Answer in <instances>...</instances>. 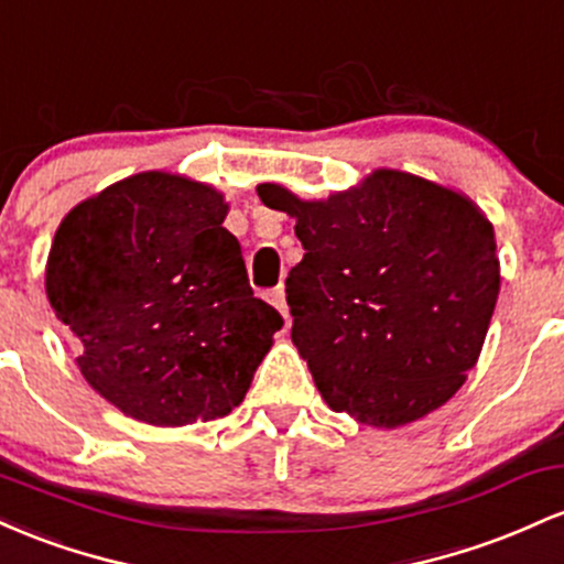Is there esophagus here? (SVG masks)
Here are the masks:
<instances>
[{
	"label": "esophagus",
	"instance_id": "esophagus-1",
	"mask_svg": "<svg viewBox=\"0 0 564 564\" xmlns=\"http://www.w3.org/2000/svg\"><path fill=\"white\" fill-rule=\"evenodd\" d=\"M265 301L271 303V306L276 308V312H280L284 319H290V312H288V301H284V288H274V290H269V295H265Z\"/></svg>",
	"mask_w": 564,
	"mask_h": 564
}]
</instances>
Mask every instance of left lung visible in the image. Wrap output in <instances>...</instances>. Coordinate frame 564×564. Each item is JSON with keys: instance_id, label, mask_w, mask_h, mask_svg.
<instances>
[{"instance_id": "1", "label": "left lung", "mask_w": 564, "mask_h": 564, "mask_svg": "<svg viewBox=\"0 0 564 564\" xmlns=\"http://www.w3.org/2000/svg\"><path fill=\"white\" fill-rule=\"evenodd\" d=\"M295 218L303 261L284 282L295 349L335 413L397 429L442 408L482 351L501 263L466 194L378 167L359 186L301 199L258 183Z\"/></svg>"}]
</instances>
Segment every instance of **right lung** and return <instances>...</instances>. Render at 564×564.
I'll list each match as a JSON object with an SVG mask.
<instances>
[{
  "instance_id": "right-lung-1",
  "label": "right lung",
  "mask_w": 564,
  "mask_h": 564,
  "mask_svg": "<svg viewBox=\"0 0 564 564\" xmlns=\"http://www.w3.org/2000/svg\"><path fill=\"white\" fill-rule=\"evenodd\" d=\"M226 213L210 183L145 170L79 202L55 231L47 301L79 340L85 381L130 419L229 415L282 327L252 295Z\"/></svg>"
}]
</instances>
